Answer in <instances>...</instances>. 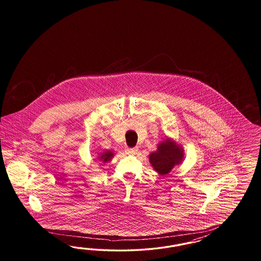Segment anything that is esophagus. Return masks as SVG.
I'll use <instances>...</instances> for the list:
<instances>
[{
    "label": "esophagus",
    "mask_w": 261,
    "mask_h": 261,
    "mask_svg": "<svg viewBox=\"0 0 261 261\" xmlns=\"http://www.w3.org/2000/svg\"><path fill=\"white\" fill-rule=\"evenodd\" d=\"M138 148L137 147H134V148H126L125 149V152H126L127 154H130V155H133V154H136L137 152H138Z\"/></svg>",
    "instance_id": "1"
}]
</instances>
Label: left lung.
Listing matches in <instances>:
<instances>
[{
  "mask_svg": "<svg viewBox=\"0 0 261 261\" xmlns=\"http://www.w3.org/2000/svg\"><path fill=\"white\" fill-rule=\"evenodd\" d=\"M185 151L182 145L174 139L166 138L159 142L157 149L149 154V163L153 169L160 175L169 173L174 166L182 164Z\"/></svg>",
  "mask_w": 261,
  "mask_h": 261,
  "instance_id": "1",
  "label": "left lung"
}]
</instances>
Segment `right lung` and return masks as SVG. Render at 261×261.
<instances>
[{
  "label": "right lung",
  "mask_w": 261,
  "mask_h": 261,
  "mask_svg": "<svg viewBox=\"0 0 261 261\" xmlns=\"http://www.w3.org/2000/svg\"><path fill=\"white\" fill-rule=\"evenodd\" d=\"M114 155H115V153H114L113 151H100L99 153H97L96 161H97V162H99V163H100V164H102V165H105L106 163L110 162L112 158H114Z\"/></svg>",
  "instance_id": "add662e5"
}]
</instances>
